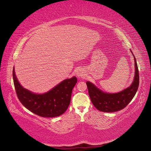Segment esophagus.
Instances as JSON below:
<instances>
[{"label": "esophagus", "mask_w": 151, "mask_h": 151, "mask_svg": "<svg viewBox=\"0 0 151 151\" xmlns=\"http://www.w3.org/2000/svg\"><path fill=\"white\" fill-rule=\"evenodd\" d=\"M85 73L83 72V70L82 69H78L77 71H76V76H78V78H82L85 76Z\"/></svg>", "instance_id": "obj_1"}]
</instances>
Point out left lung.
<instances>
[{
    "mask_svg": "<svg viewBox=\"0 0 151 151\" xmlns=\"http://www.w3.org/2000/svg\"><path fill=\"white\" fill-rule=\"evenodd\" d=\"M131 52L133 55V53ZM134 60V76L129 87L116 93H109L99 88L91 82H86L88 94L93 105L99 111L105 112L119 111L127 106L133 99L139 85V74L136 58Z\"/></svg>",
    "mask_w": 151,
    "mask_h": 151,
    "instance_id": "1",
    "label": "left lung"
}]
</instances>
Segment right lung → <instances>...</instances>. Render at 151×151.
<instances>
[{
  "mask_svg": "<svg viewBox=\"0 0 151 151\" xmlns=\"http://www.w3.org/2000/svg\"><path fill=\"white\" fill-rule=\"evenodd\" d=\"M14 85L18 98L24 107L42 117L60 116L68 109L70 103L72 91L77 78L73 76L58 83L47 93H34L24 88L18 81L14 67L12 71Z\"/></svg>",
  "mask_w": 151,
  "mask_h": 151,
  "instance_id": "right-lung-1",
  "label": "right lung"
}]
</instances>
